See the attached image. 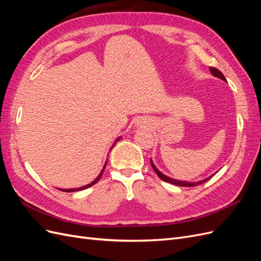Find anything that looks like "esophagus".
<instances>
[{"mask_svg":"<svg viewBox=\"0 0 261 261\" xmlns=\"http://www.w3.org/2000/svg\"><path fill=\"white\" fill-rule=\"evenodd\" d=\"M136 125H140V122H137V123H136Z\"/></svg>","mask_w":261,"mask_h":261,"instance_id":"34e87169","label":"esophagus"}]
</instances>
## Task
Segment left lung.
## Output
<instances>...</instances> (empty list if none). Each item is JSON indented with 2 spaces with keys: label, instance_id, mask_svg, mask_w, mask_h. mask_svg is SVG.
Instances as JSON below:
<instances>
[{
  "label": "left lung",
  "instance_id": "obj_1",
  "mask_svg": "<svg viewBox=\"0 0 261 261\" xmlns=\"http://www.w3.org/2000/svg\"><path fill=\"white\" fill-rule=\"evenodd\" d=\"M209 68H210V72H211V74H212L213 76H215V77H218V78H220V80H222V81L226 82L224 75H223L222 73H221L218 68H215V67H209ZM150 162H151V167H152V169L154 170V172L156 173V175L159 176L162 180H164V181H168V183L174 184V185H177V186H181V187H193V186H197V185L203 184V183H206L207 180H209L213 175L216 174V173H215V174H212L211 176H209V177H207V178H204V179H201V180H198V181L178 180V179H174V178H172V177H169V176H167V175H164L162 172H160L159 170L156 169V167H155L154 163L152 162V160H151V159H150Z\"/></svg>",
  "mask_w": 261,
  "mask_h": 261
}]
</instances>
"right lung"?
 Instances as JSON below:
<instances>
[{"instance_id": "obj_1", "label": "right lung", "mask_w": 261, "mask_h": 261, "mask_svg": "<svg viewBox=\"0 0 261 261\" xmlns=\"http://www.w3.org/2000/svg\"><path fill=\"white\" fill-rule=\"evenodd\" d=\"M121 139V136L120 137H118L116 140H115V143L113 144V146L111 147V149L114 147V145L117 143V141L118 140H120ZM107 161H108V159H107ZM107 161H106V163H105V167L103 168H102V171L100 172V174L97 176V178L96 179H94V180H92L91 181V183L90 184H88V185H85V186H83V187H78V188H69V189H61L60 188V191H63V192H67V193H69V192H78V191H83V189H86V188H88V187H90V186H92V185H94V184H96L97 183V181L100 179V177L102 176V173H103V171H105V169H106V165H107Z\"/></svg>"}]
</instances>
